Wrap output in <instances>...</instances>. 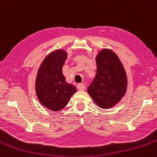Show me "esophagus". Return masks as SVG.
<instances>
[{
  "label": "esophagus",
  "mask_w": 157,
  "mask_h": 157,
  "mask_svg": "<svg viewBox=\"0 0 157 157\" xmlns=\"http://www.w3.org/2000/svg\"><path fill=\"white\" fill-rule=\"evenodd\" d=\"M77 88L79 90H84L85 89V84H78V85H77Z\"/></svg>",
  "instance_id": "esophagus-1"
}]
</instances>
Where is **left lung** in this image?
Here are the masks:
<instances>
[{
  "instance_id": "obj_1",
  "label": "left lung",
  "mask_w": 157,
  "mask_h": 157,
  "mask_svg": "<svg viewBox=\"0 0 157 157\" xmlns=\"http://www.w3.org/2000/svg\"><path fill=\"white\" fill-rule=\"evenodd\" d=\"M96 63V75L87 90L99 107L111 108L125 94L126 72L117 55L109 49L98 53Z\"/></svg>"
}]
</instances>
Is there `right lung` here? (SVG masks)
<instances>
[{
    "label": "right lung",
    "instance_id": "obj_1",
    "mask_svg": "<svg viewBox=\"0 0 157 157\" xmlns=\"http://www.w3.org/2000/svg\"><path fill=\"white\" fill-rule=\"evenodd\" d=\"M67 53L58 49L49 54L41 63L36 79L35 92L38 101L50 110L59 111L65 107L76 88L66 82L62 69Z\"/></svg>",
    "mask_w": 157,
    "mask_h": 157
}]
</instances>
